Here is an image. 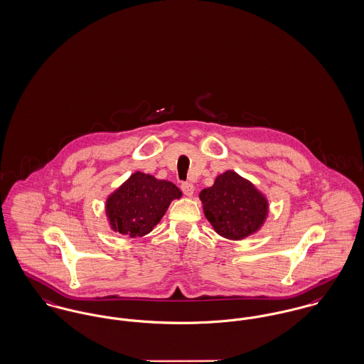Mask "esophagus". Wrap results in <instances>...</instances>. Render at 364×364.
<instances>
[{
	"label": "esophagus",
	"mask_w": 364,
	"mask_h": 364,
	"mask_svg": "<svg viewBox=\"0 0 364 364\" xmlns=\"http://www.w3.org/2000/svg\"><path fill=\"white\" fill-rule=\"evenodd\" d=\"M181 191L184 193V196H193V194H194V184L183 183L181 184Z\"/></svg>",
	"instance_id": "esophagus-1"
}]
</instances>
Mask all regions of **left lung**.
Here are the masks:
<instances>
[{
	"label": "left lung",
	"mask_w": 364,
	"mask_h": 364,
	"mask_svg": "<svg viewBox=\"0 0 364 364\" xmlns=\"http://www.w3.org/2000/svg\"><path fill=\"white\" fill-rule=\"evenodd\" d=\"M199 198L206 219L228 240H242L256 232L269 212L264 196L232 170L218 176L215 184L202 190Z\"/></svg>",
	"instance_id": "1"
}]
</instances>
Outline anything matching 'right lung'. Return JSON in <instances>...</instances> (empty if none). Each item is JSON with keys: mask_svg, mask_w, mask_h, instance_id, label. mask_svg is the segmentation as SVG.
Masks as SVG:
<instances>
[{"mask_svg": "<svg viewBox=\"0 0 364 364\" xmlns=\"http://www.w3.org/2000/svg\"><path fill=\"white\" fill-rule=\"evenodd\" d=\"M181 191L170 181L156 180L137 171L107 200V215L112 230L132 238L142 237L161 222L173 199Z\"/></svg>", "mask_w": 364, "mask_h": 364, "instance_id": "obj_1", "label": "right lung"}]
</instances>
